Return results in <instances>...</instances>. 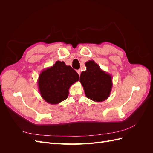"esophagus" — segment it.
<instances>
[{
  "instance_id": "34e87169",
  "label": "esophagus",
  "mask_w": 153,
  "mask_h": 153,
  "mask_svg": "<svg viewBox=\"0 0 153 153\" xmlns=\"http://www.w3.org/2000/svg\"><path fill=\"white\" fill-rule=\"evenodd\" d=\"M76 72L78 73V75H80V73H81V71H80V69H78V70H76Z\"/></svg>"
}]
</instances>
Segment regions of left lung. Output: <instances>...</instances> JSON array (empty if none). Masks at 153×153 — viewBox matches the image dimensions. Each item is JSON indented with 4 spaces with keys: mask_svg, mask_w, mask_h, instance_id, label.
Returning <instances> with one entry per match:
<instances>
[{
    "mask_svg": "<svg viewBox=\"0 0 153 153\" xmlns=\"http://www.w3.org/2000/svg\"><path fill=\"white\" fill-rule=\"evenodd\" d=\"M86 71L82 72L80 82L87 98L101 102L108 98L112 87V76L101 70L94 61L85 63Z\"/></svg>",
    "mask_w": 153,
    "mask_h": 153,
    "instance_id": "8db88e82",
    "label": "left lung"
}]
</instances>
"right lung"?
<instances>
[{
	"instance_id": "add662e5",
	"label": "right lung",
	"mask_w": 153,
	"mask_h": 153,
	"mask_svg": "<svg viewBox=\"0 0 153 153\" xmlns=\"http://www.w3.org/2000/svg\"><path fill=\"white\" fill-rule=\"evenodd\" d=\"M78 80L75 69L57 61L40 73L38 84L41 96L48 103L58 104L68 98L69 87Z\"/></svg>"
}]
</instances>
